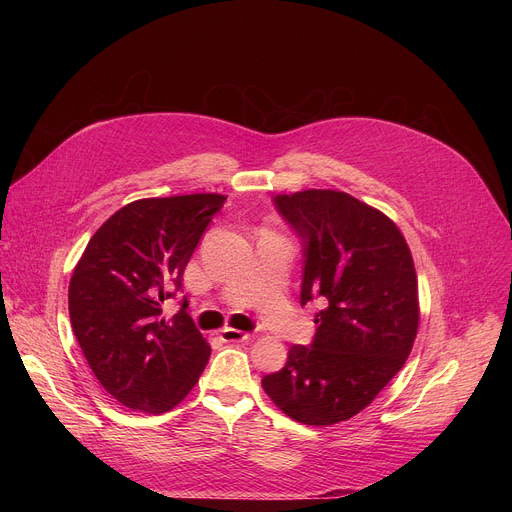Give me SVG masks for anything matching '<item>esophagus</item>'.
Masks as SVG:
<instances>
[{
  "label": "esophagus",
  "mask_w": 512,
  "mask_h": 512,
  "mask_svg": "<svg viewBox=\"0 0 512 512\" xmlns=\"http://www.w3.org/2000/svg\"><path fill=\"white\" fill-rule=\"evenodd\" d=\"M247 338H249V334L243 332V330H237V328H223L221 330V340L223 342H243Z\"/></svg>",
  "instance_id": "esophagus-1"
}]
</instances>
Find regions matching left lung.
<instances>
[{"label":"left lung","mask_w":512,"mask_h":512,"mask_svg":"<svg viewBox=\"0 0 512 512\" xmlns=\"http://www.w3.org/2000/svg\"><path fill=\"white\" fill-rule=\"evenodd\" d=\"M304 247L300 304L316 298L310 346L294 344L285 367L265 375L269 399L304 425H332L369 407L401 371L419 326L417 275L399 227L340 190L273 198Z\"/></svg>","instance_id":"left-lung-1"}]
</instances>
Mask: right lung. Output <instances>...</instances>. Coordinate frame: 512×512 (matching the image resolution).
Masks as SVG:
<instances>
[{"label":"right lung","mask_w":512,"mask_h":512,"mask_svg":"<svg viewBox=\"0 0 512 512\" xmlns=\"http://www.w3.org/2000/svg\"><path fill=\"white\" fill-rule=\"evenodd\" d=\"M223 194L141 198L91 237L68 285V314L103 389L141 413L174 409L198 383L210 346L182 310L162 318Z\"/></svg>","instance_id":"1"}]
</instances>
